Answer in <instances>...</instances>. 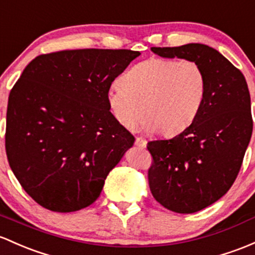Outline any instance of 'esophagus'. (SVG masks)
Masks as SVG:
<instances>
[{
	"label": "esophagus",
	"mask_w": 255,
	"mask_h": 255,
	"mask_svg": "<svg viewBox=\"0 0 255 255\" xmlns=\"http://www.w3.org/2000/svg\"><path fill=\"white\" fill-rule=\"evenodd\" d=\"M135 144L137 147H139V148H144V147L147 146V141L142 137H137L135 141Z\"/></svg>",
	"instance_id": "34e87169"
}]
</instances>
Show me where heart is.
<instances>
[{
    "instance_id": "b5f03b06",
    "label": "heart",
    "mask_w": 255,
    "mask_h": 255,
    "mask_svg": "<svg viewBox=\"0 0 255 255\" xmlns=\"http://www.w3.org/2000/svg\"><path fill=\"white\" fill-rule=\"evenodd\" d=\"M109 90L112 114L123 128H133L143 112L144 128L172 136L182 132L198 116L207 80L191 59L152 57L131 67Z\"/></svg>"
}]
</instances>
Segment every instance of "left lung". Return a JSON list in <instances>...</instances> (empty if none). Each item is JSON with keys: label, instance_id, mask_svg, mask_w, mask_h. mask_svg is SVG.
Instances as JSON below:
<instances>
[{"label": "left lung", "instance_id": "obj_1", "mask_svg": "<svg viewBox=\"0 0 255 255\" xmlns=\"http://www.w3.org/2000/svg\"><path fill=\"white\" fill-rule=\"evenodd\" d=\"M152 51L197 62L205 74L203 105L192 124L170 139L147 143L153 197L171 212L191 214L215 203L234 185L253 131L251 96L241 70L209 46Z\"/></svg>", "mask_w": 255, "mask_h": 255}]
</instances>
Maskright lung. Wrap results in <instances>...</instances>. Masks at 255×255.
Instances as JSON below:
<instances>
[{
	"label": "right lung",
	"instance_id": "1",
	"mask_svg": "<svg viewBox=\"0 0 255 255\" xmlns=\"http://www.w3.org/2000/svg\"><path fill=\"white\" fill-rule=\"evenodd\" d=\"M67 50L32 59L10 90L6 153L26 193L46 209L89 207L135 137L109 111L112 83L139 56Z\"/></svg>",
	"mask_w": 255,
	"mask_h": 255
}]
</instances>
